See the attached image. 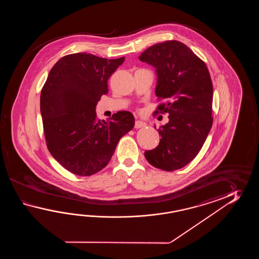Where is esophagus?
<instances>
[{"label": "esophagus", "instance_id": "1", "mask_svg": "<svg viewBox=\"0 0 259 259\" xmlns=\"http://www.w3.org/2000/svg\"><path fill=\"white\" fill-rule=\"evenodd\" d=\"M146 124L144 122L141 121V120H137L135 122V128H141V127H145Z\"/></svg>", "mask_w": 259, "mask_h": 259}]
</instances>
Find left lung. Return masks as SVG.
I'll list each match as a JSON object with an SVG mask.
<instances>
[{
	"label": "left lung",
	"mask_w": 259,
	"mask_h": 259,
	"mask_svg": "<svg viewBox=\"0 0 259 259\" xmlns=\"http://www.w3.org/2000/svg\"><path fill=\"white\" fill-rule=\"evenodd\" d=\"M139 59L155 67V94L162 103L154 115H169L168 123L157 130L158 146L145 151V158L162 170L180 169L198 154L213 124L209 71L204 61L178 40L154 44Z\"/></svg>",
	"instance_id": "8db88e82"
}]
</instances>
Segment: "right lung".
I'll list each match as a JSON object with an SVG mask.
<instances>
[{
	"label": "right lung",
	"instance_id": "1",
	"mask_svg": "<svg viewBox=\"0 0 259 259\" xmlns=\"http://www.w3.org/2000/svg\"><path fill=\"white\" fill-rule=\"evenodd\" d=\"M125 57L106 59L86 53L66 55L51 69L40 93V113L47 148L66 169L91 176L109 163L120 138L135 119L119 111L107 121L95 108L108 93L107 80Z\"/></svg>",
	"mask_w": 259,
	"mask_h": 259
}]
</instances>
